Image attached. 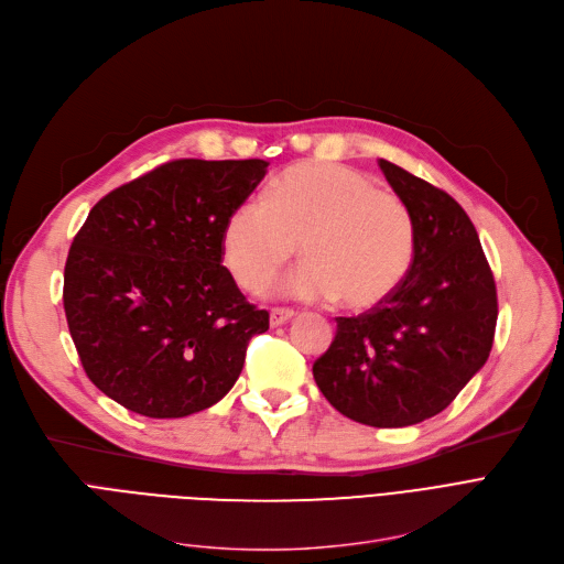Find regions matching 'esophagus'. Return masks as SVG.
I'll use <instances>...</instances> for the list:
<instances>
[{
	"mask_svg": "<svg viewBox=\"0 0 564 564\" xmlns=\"http://www.w3.org/2000/svg\"><path fill=\"white\" fill-rule=\"evenodd\" d=\"M292 317H294V313L288 311V308H272L270 311V324H272V327H281V324H285Z\"/></svg>",
	"mask_w": 564,
	"mask_h": 564,
	"instance_id": "obj_1",
	"label": "esophagus"
}]
</instances>
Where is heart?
Masks as SVG:
<instances>
[{"mask_svg": "<svg viewBox=\"0 0 564 564\" xmlns=\"http://www.w3.org/2000/svg\"><path fill=\"white\" fill-rule=\"evenodd\" d=\"M300 242L306 260L283 283L288 297L370 311L404 281L416 228L406 203L377 189L364 171L302 162L279 177L272 198L251 196L235 207L224 258L237 285L258 292L297 256Z\"/></svg>", "mask_w": 564, "mask_h": 564, "instance_id": "obj_1", "label": "heart"}]
</instances>
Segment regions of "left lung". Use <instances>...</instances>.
<instances>
[{
  "label": "left lung",
  "instance_id": "1",
  "mask_svg": "<svg viewBox=\"0 0 564 564\" xmlns=\"http://www.w3.org/2000/svg\"><path fill=\"white\" fill-rule=\"evenodd\" d=\"M379 169L413 217V260L387 302L336 317V338L313 364V377L343 416L406 427L441 413L485 366L498 300L464 207L389 160Z\"/></svg>",
  "mask_w": 564,
  "mask_h": 564
}]
</instances>
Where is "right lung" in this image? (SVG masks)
<instances>
[{
	"label": "right lung",
	"instance_id": "right-lung-1",
	"mask_svg": "<svg viewBox=\"0 0 564 564\" xmlns=\"http://www.w3.org/2000/svg\"><path fill=\"white\" fill-rule=\"evenodd\" d=\"M264 160H173L100 198L75 235L64 308L84 372L148 419L217 404L270 313L224 262V228Z\"/></svg>",
	"mask_w": 564,
	"mask_h": 564
}]
</instances>
